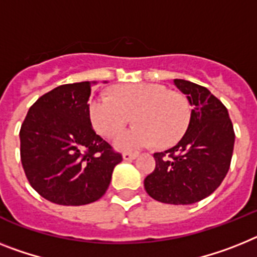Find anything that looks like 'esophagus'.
Segmentation results:
<instances>
[{
	"mask_svg": "<svg viewBox=\"0 0 257 257\" xmlns=\"http://www.w3.org/2000/svg\"><path fill=\"white\" fill-rule=\"evenodd\" d=\"M137 158V154L136 153H124L122 154V159L124 161H133V159Z\"/></svg>",
	"mask_w": 257,
	"mask_h": 257,
	"instance_id": "34e87169",
	"label": "esophagus"
}]
</instances>
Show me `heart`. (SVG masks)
Returning a JSON list of instances; mask_svg holds the SVG:
<instances>
[{
    "label": "heart",
    "mask_w": 257,
    "mask_h": 257,
    "mask_svg": "<svg viewBox=\"0 0 257 257\" xmlns=\"http://www.w3.org/2000/svg\"><path fill=\"white\" fill-rule=\"evenodd\" d=\"M92 126L104 137H113L133 120L135 128L118 135L113 145L131 152L153 145L169 148L185 135L192 105L182 92L157 83H129L113 90V96L96 95L88 102Z\"/></svg>",
    "instance_id": "obj_1"
}]
</instances>
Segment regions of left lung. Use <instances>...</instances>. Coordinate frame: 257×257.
<instances>
[{
	"instance_id": "1",
	"label": "left lung",
	"mask_w": 257,
	"mask_h": 257,
	"mask_svg": "<svg viewBox=\"0 0 257 257\" xmlns=\"http://www.w3.org/2000/svg\"><path fill=\"white\" fill-rule=\"evenodd\" d=\"M174 85L191 103V124L174 148L155 153V170L144 185L157 201L189 205L212 195L225 179L235 135L227 108L208 88L185 79Z\"/></svg>"
}]
</instances>
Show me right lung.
Here are the masks:
<instances>
[{
  "instance_id": "1",
  "label": "right lung",
  "mask_w": 257,
  "mask_h": 257,
  "mask_svg": "<svg viewBox=\"0 0 257 257\" xmlns=\"http://www.w3.org/2000/svg\"><path fill=\"white\" fill-rule=\"evenodd\" d=\"M96 83L85 81L53 88L31 105L21 126L26 176L39 195L59 205L99 200L122 161L92 129L87 102Z\"/></svg>"
}]
</instances>
